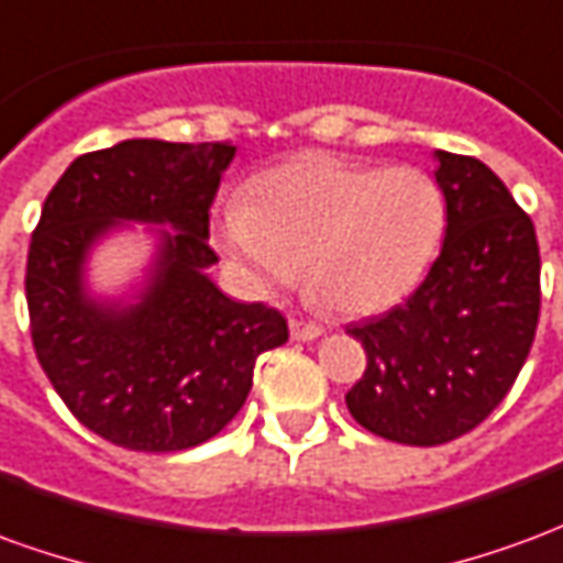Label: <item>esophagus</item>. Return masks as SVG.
I'll return each mask as SVG.
<instances>
[{"label": "esophagus", "mask_w": 563, "mask_h": 563, "mask_svg": "<svg viewBox=\"0 0 563 563\" xmlns=\"http://www.w3.org/2000/svg\"><path fill=\"white\" fill-rule=\"evenodd\" d=\"M289 331H292L295 341H317V338L325 334L322 325H317V322H301V319H289Z\"/></svg>", "instance_id": "esophagus-1"}]
</instances>
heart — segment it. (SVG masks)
I'll return each instance as SVG.
<instances>
[{
    "instance_id": "heart-1",
    "label": "heart",
    "mask_w": 563,
    "mask_h": 563,
    "mask_svg": "<svg viewBox=\"0 0 563 563\" xmlns=\"http://www.w3.org/2000/svg\"><path fill=\"white\" fill-rule=\"evenodd\" d=\"M446 229V198L416 165L305 156L258 174L229 201L217 241L258 292L305 268L313 298L343 317L389 310L422 283Z\"/></svg>"
}]
</instances>
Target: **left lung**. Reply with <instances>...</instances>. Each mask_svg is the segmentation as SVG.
Masks as SVG:
<instances>
[{
  "instance_id": "1",
  "label": "left lung",
  "mask_w": 563,
  "mask_h": 563,
  "mask_svg": "<svg viewBox=\"0 0 563 563\" xmlns=\"http://www.w3.org/2000/svg\"><path fill=\"white\" fill-rule=\"evenodd\" d=\"M446 238L424 283L383 317L350 325L367 367L346 407L371 434L440 446L507 398L540 317L531 217L473 156L434 150Z\"/></svg>"
}]
</instances>
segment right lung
Segmentation results:
<instances>
[{"label":"right lung","mask_w":563,"mask_h":563,"mask_svg":"<svg viewBox=\"0 0 563 563\" xmlns=\"http://www.w3.org/2000/svg\"><path fill=\"white\" fill-rule=\"evenodd\" d=\"M232 141L129 139L78 156L32 232L26 305L44 374L80 424L135 452H180L220 434L253 389L286 319L210 280V205ZM135 224L154 241L126 294L89 286V258Z\"/></svg>","instance_id":"add662e5"}]
</instances>
